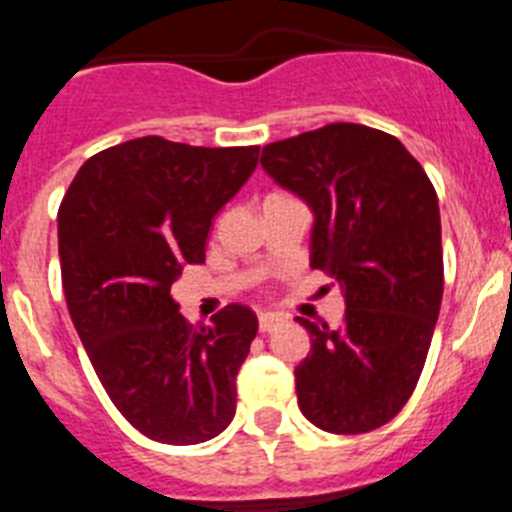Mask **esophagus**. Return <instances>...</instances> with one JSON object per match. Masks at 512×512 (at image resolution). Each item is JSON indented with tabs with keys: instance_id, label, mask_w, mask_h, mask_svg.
I'll list each match as a JSON object with an SVG mask.
<instances>
[{
	"instance_id": "obj_1",
	"label": "esophagus",
	"mask_w": 512,
	"mask_h": 512,
	"mask_svg": "<svg viewBox=\"0 0 512 512\" xmlns=\"http://www.w3.org/2000/svg\"><path fill=\"white\" fill-rule=\"evenodd\" d=\"M282 323H284V315H277V312H261L259 315L261 333H271V330H277Z\"/></svg>"
}]
</instances>
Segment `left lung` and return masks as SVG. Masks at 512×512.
<instances>
[{
  "mask_svg": "<svg viewBox=\"0 0 512 512\" xmlns=\"http://www.w3.org/2000/svg\"><path fill=\"white\" fill-rule=\"evenodd\" d=\"M261 166L312 212L310 266L338 282V325L297 364L300 410L328 433L390 423L423 372L443 297L441 212L431 179L395 135L333 122L269 143Z\"/></svg>",
  "mask_w": 512,
  "mask_h": 512,
  "instance_id": "left-lung-1",
  "label": "left lung"
}]
</instances>
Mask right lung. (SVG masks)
<instances>
[{
  "label": "right lung",
  "instance_id": "obj_1",
  "mask_svg": "<svg viewBox=\"0 0 512 512\" xmlns=\"http://www.w3.org/2000/svg\"><path fill=\"white\" fill-rule=\"evenodd\" d=\"M259 146L202 148L146 135L81 166L58 210L71 320L115 408L171 446L215 438L235 415V377L259 330L228 305L187 323L171 284L205 261L212 217L241 192Z\"/></svg>",
  "mask_w": 512,
  "mask_h": 512
}]
</instances>
